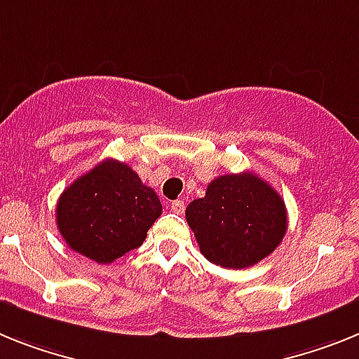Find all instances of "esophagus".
I'll list each match as a JSON object with an SVG mask.
<instances>
[{
	"label": "esophagus",
	"mask_w": 359,
	"mask_h": 359,
	"mask_svg": "<svg viewBox=\"0 0 359 359\" xmlns=\"http://www.w3.org/2000/svg\"><path fill=\"white\" fill-rule=\"evenodd\" d=\"M170 208H171V211H173V213L182 215L184 210H186V204H184V201H173L170 204Z\"/></svg>",
	"instance_id": "esophagus-1"
}]
</instances>
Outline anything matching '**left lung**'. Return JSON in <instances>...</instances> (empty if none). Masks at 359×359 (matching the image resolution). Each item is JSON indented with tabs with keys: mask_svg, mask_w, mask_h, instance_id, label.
<instances>
[{
	"mask_svg": "<svg viewBox=\"0 0 359 359\" xmlns=\"http://www.w3.org/2000/svg\"><path fill=\"white\" fill-rule=\"evenodd\" d=\"M186 220L201 253L226 269L258 264L287 231V211L278 191L249 171L211 180L205 197L189 202Z\"/></svg>",
	"mask_w": 359,
	"mask_h": 359,
	"instance_id": "obj_1",
	"label": "left lung"
}]
</instances>
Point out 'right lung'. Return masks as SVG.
Segmentation results:
<instances>
[{"instance_id": "right-lung-1", "label": "right lung", "mask_w": 359, "mask_h": 359, "mask_svg": "<svg viewBox=\"0 0 359 359\" xmlns=\"http://www.w3.org/2000/svg\"><path fill=\"white\" fill-rule=\"evenodd\" d=\"M55 213L68 248L111 264L144 242L162 204L128 164L106 158L61 193Z\"/></svg>"}]
</instances>
